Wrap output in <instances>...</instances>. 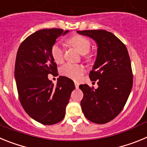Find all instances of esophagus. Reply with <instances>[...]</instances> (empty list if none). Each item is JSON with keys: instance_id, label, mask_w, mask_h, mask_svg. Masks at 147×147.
Wrapping results in <instances>:
<instances>
[{"instance_id": "obj_1", "label": "esophagus", "mask_w": 147, "mask_h": 147, "mask_svg": "<svg viewBox=\"0 0 147 147\" xmlns=\"http://www.w3.org/2000/svg\"><path fill=\"white\" fill-rule=\"evenodd\" d=\"M74 85H75V87H76V88H79V85H80V84H79L77 82H74Z\"/></svg>"}]
</instances>
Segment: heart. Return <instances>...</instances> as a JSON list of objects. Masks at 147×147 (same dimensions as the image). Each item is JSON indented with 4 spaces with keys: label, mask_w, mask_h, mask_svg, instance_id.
Instances as JSON below:
<instances>
[{
    "label": "heart",
    "mask_w": 147,
    "mask_h": 147,
    "mask_svg": "<svg viewBox=\"0 0 147 147\" xmlns=\"http://www.w3.org/2000/svg\"><path fill=\"white\" fill-rule=\"evenodd\" d=\"M68 43L82 54L83 58L85 60L90 61L91 59V56L88 53L91 48V42L89 39L82 35L76 34L68 40ZM51 54L54 60L57 64H60L64 60V50L58 43H54L52 45L51 49ZM60 72L63 76L78 80L85 73V67L82 65L67 63L61 67Z\"/></svg>",
    "instance_id": "b5f03b06"
}]
</instances>
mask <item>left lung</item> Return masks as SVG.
<instances>
[{
    "label": "left lung",
    "instance_id": "obj_1",
    "mask_svg": "<svg viewBox=\"0 0 147 147\" xmlns=\"http://www.w3.org/2000/svg\"><path fill=\"white\" fill-rule=\"evenodd\" d=\"M77 33L94 40L97 57L90 72L91 81L98 88L80 85L83 92L81 107L85 117L102 124L115 119L127 102L133 82L131 62L125 45L111 32L105 30H85Z\"/></svg>",
    "mask_w": 147,
    "mask_h": 147
}]
</instances>
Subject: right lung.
I'll return each instance as SVG.
<instances>
[{"label":"right lung","instance_id":"add662e5","mask_svg":"<svg viewBox=\"0 0 147 147\" xmlns=\"http://www.w3.org/2000/svg\"><path fill=\"white\" fill-rule=\"evenodd\" d=\"M69 32L61 28L39 30L20 44L15 66L19 99L30 117L44 125L57 124L64 119L74 83L59 76L57 85L48 75L57 72L51 49L60 35Z\"/></svg>","mask_w":147,"mask_h":147}]
</instances>
